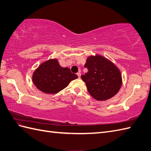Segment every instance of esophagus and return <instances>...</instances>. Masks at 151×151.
<instances>
[{
  "label": "esophagus",
  "mask_w": 151,
  "mask_h": 151,
  "mask_svg": "<svg viewBox=\"0 0 151 151\" xmlns=\"http://www.w3.org/2000/svg\"><path fill=\"white\" fill-rule=\"evenodd\" d=\"M77 75H78V78H80V77H81V72H79L77 73Z\"/></svg>",
  "instance_id": "34e87169"
}]
</instances>
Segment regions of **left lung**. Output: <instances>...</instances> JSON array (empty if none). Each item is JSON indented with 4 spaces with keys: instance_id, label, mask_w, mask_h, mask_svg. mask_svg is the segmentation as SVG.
Returning a JSON list of instances; mask_svg holds the SVG:
<instances>
[{
    "instance_id": "obj_1",
    "label": "left lung",
    "mask_w": 151,
    "mask_h": 151,
    "mask_svg": "<svg viewBox=\"0 0 151 151\" xmlns=\"http://www.w3.org/2000/svg\"><path fill=\"white\" fill-rule=\"evenodd\" d=\"M84 67L88 72L81 76L88 92L97 101H106L119 92L122 79L120 70L101 55L87 58Z\"/></svg>"
}]
</instances>
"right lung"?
Masks as SVG:
<instances>
[{"label": "right lung", "instance_id": "add662e5", "mask_svg": "<svg viewBox=\"0 0 151 151\" xmlns=\"http://www.w3.org/2000/svg\"><path fill=\"white\" fill-rule=\"evenodd\" d=\"M78 78L70 69L60 66L56 59H50L35 70L32 79L38 90L45 93L54 94L63 90L71 81Z\"/></svg>", "mask_w": 151, "mask_h": 151}]
</instances>
